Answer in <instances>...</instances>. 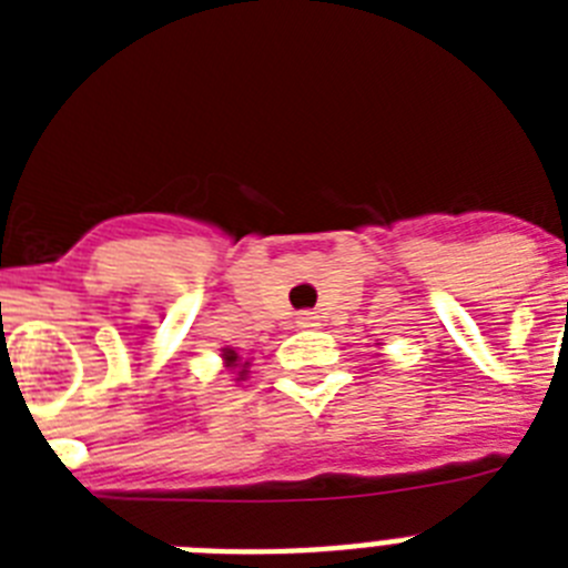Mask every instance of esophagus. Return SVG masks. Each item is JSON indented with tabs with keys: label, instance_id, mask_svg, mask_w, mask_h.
I'll list each match as a JSON object with an SVG mask.
<instances>
[{
	"label": "esophagus",
	"instance_id": "1",
	"mask_svg": "<svg viewBox=\"0 0 568 568\" xmlns=\"http://www.w3.org/2000/svg\"><path fill=\"white\" fill-rule=\"evenodd\" d=\"M298 327L310 329V327H318V315L310 313V310H304V313H298V321H295Z\"/></svg>",
	"mask_w": 568,
	"mask_h": 568
}]
</instances>
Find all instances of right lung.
<instances>
[{
	"label": "right lung",
	"mask_w": 568,
	"mask_h": 568,
	"mask_svg": "<svg viewBox=\"0 0 568 568\" xmlns=\"http://www.w3.org/2000/svg\"><path fill=\"white\" fill-rule=\"evenodd\" d=\"M224 361H227V366H239L235 361H239V353L235 349H224Z\"/></svg>",
	"instance_id": "1"
}]
</instances>
